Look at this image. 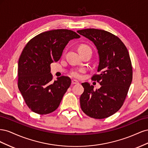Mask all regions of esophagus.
I'll return each mask as SVG.
<instances>
[{
    "label": "esophagus",
    "instance_id": "34e87169",
    "mask_svg": "<svg viewBox=\"0 0 148 148\" xmlns=\"http://www.w3.org/2000/svg\"><path fill=\"white\" fill-rule=\"evenodd\" d=\"M78 83H79V82L75 79H73L72 81H71V84H78Z\"/></svg>",
    "mask_w": 148,
    "mask_h": 148
}]
</instances>
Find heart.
<instances>
[{
	"label": "heart",
	"instance_id": "obj_1",
	"mask_svg": "<svg viewBox=\"0 0 148 148\" xmlns=\"http://www.w3.org/2000/svg\"><path fill=\"white\" fill-rule=\"evenodd\" d=\"M91 49L90 47L86 45H82V46H80L79 47L78 49ZM84 71L83 69H81V70H74L71 73V75L72 77H75V78H81L82 77V73Z\"/></svg>",
	"mask_w": 148,
	"mask_h": 148
}]
</instances>
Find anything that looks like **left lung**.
<instances>
[{
    "label": "left lung",
    "instance_id": "left-lung-1",
    "mask_svg": "<svg viewBox=\"0 0 148 148\" xmlns=\"http://www.w3.org/2000/svg\"><path fill=\"white\" fill-rule=\"evenodd\" d=\"M95 44L99 55V75L92 79L99 82V89L94 90L89 83L82 84L84 92L80 106L89 117L102 119L114 114L121 108L132 82L130 57L126 46L117 36L102 29L89 28L77 31Z\"/></svg>",
    "mask_w": 148,
    "mask_h": 148
}]
</instances>
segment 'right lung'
I'll return each instance as SVG.
<instances>
[{
	"instance_id": "1",
	"label": "right lung",
	"mask_w": 148,
	"mask_h": 148,
	"mask_svg": "<svg viewBox=\"0 0 148 148\" xmlns=\"http://www.w3.org/2000/svg\"><path fill=\"white\" fill-rule=\"evenodd\" d=\"M80 36L69 29H54L36 36L22 51L18 64V86L26 105L35 113H51L59 106L71 79L52 81L51 64L57 62L70 40Z\"/></svg>"
}]
</instances>
